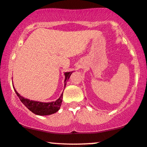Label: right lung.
Instances as JSON below:
<instances>
[{
  "instance_id": "add662e5",
  "label": "right lung",
  "mask_w": 147,
  "mask_h": 147,
  "mask_svg": "<svg viewBox=\"0 0 147 147\" xmlns=\"http://www.w3.org/2000/svg\"><path fill=\"white\" fill-rule=\"evenodd\" d=\"M72 73H73V72H68V73H65V87L66 84H67V80H69V78H70V76H71ZM13 88L16 95L18 96V98H19L20 101L23 103V105L26 107V108L29 109L31 112H32L35 115L40 116L52 115L54 114V113H57V111L59 110L60 107L61 106L62 100H63V92L57 100L51 102H39V101L31 100L28 98H24V97L20 96V95L18 93L17 91L15 90V88H14V86Z\"/></svg>"
}]
</instances>
